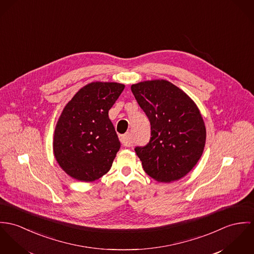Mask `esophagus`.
Listing matches in <instances>:
<instances>
[{
  "label": "esophagus",
  "mask_w": 254,
  "mask_h": 254,
  "mask_svg": "<svg viewBox=\"0 0 254 254\" xmlns=\"http://www.w3.org/2000/svg\"><path fill=\"white\" fill-rule=\"evenodd\" d=\"M120 140H121V142H122L125 146H127V147L132 146V141H131L129 133H126V134H124V135H121V136H120Z\"/></svg>",
  "instance_id": "1"
}]
</instances>
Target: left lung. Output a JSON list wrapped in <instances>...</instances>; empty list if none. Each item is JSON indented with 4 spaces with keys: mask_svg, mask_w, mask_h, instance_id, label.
<instances>
[{
    "mask_svg": "<svg viewBox=\"0 0 254 254\" xmlns=\"http://www.w3.org/2000/svg\"><path fill=\"white\" fill-rule=\"evenodd\" d=\"M130 88L151 124L149 143L134 149L143 169L158 182L179 180L197 165L205 145V126L196 103L166 80Z\"/></svg>",
    "mask_w": 254,
    "mask_h": 254,
    "instance_id": "obj_1",
    "label": "left lung"
}]
</instances>
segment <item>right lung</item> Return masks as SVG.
<instances>
[{
	"label": "right lung",
	"mask_w": 254,
	"mask_h": 254,
	"mask_svg": "<svg viewBox=\"0 0 254 254\" xmlns=\"http://www.w3.org/2000/svg\"><path fill=\"white\" fill-rule=\"evenodd\" d=\"M125 85L92 82L66 104L54 134V154L60 168L72 178L92 182L112 167L121 143L108 112Z\"/></svg>",
	"instance_id": "obj_1"
}]
</instances>
